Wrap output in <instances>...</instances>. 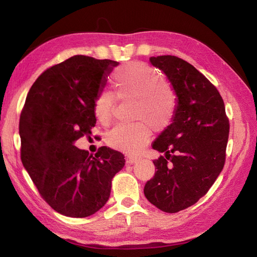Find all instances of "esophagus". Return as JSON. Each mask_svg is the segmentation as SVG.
<instances>
[{
    "label": "esophagus",
    "instance_id": "34e87169",
    "mask_svg": "<svg viewBox=\"0 0 257 257\" xmlns=\"http://www.w3.org/2000/svg\"><path fill=\"white\" fill-rule=\"evenodd\" d=\"M138 158L137 157H128L127 158V163L128 164H135V163L138 162Z\"/></svg>",
    "mask_w": 257,
    "mask_h": 257
}]
</instances>
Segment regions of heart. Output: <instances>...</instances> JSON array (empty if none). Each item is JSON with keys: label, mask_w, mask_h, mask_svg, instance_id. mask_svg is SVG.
<instances>
[{"label": "heart", "mask_w": 257, "mask_h": 257, "mask_svg": "<svg viewBox=\"0 0 257 257\" xmlns=\"http://www.w3.org/2000/svg\"><path fill=\"white\" fill-rule=\"evenodd\" d=\"M115 94L121 99H134V119L132 124L115 125L106 136V144L116 151L138 153L149 143L151 128L166 130L172 124L177 110V93L161 74L144 62H130L115 68L111 75ZM115 96L103 91L95 97L93 110L97 121L107 126L112 121Z\"/></svg>", "instance_id": "heart-1"}]
</instances>
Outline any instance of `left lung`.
<instances>
[{
    "label": "left lung",
    "instance_id": "obj_1",
    "mask_svg": "<svg viewBox=\"0 0 257 257\" xmlns=\"http://www.w3.org/2000/svg\"><path fill=\"white\" fill-rule=\"evenodd\" d=\"M177 93L174 120L152 145L164 153L145 185L146 198L164 212L197 203L211 188L225 163L229 123L219 91L188 62L175 56L151 57Z\"/></svg>",
    "mask_w": 257,
    "mask_h": 257
}]
</instances>
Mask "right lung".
<instances>
[{
  "mask_svg": "<svg viewBox=\"0 0 257 257\" xmlns=\"http://www.w3.org/2000/svg\"><path fill=\"white\" fill-rule=\"evenodd\" d=\"M118 62L75 56L45 71L31 87L20 115L21 161L46 203L85 217L102 208L124 155L100 147L94 157L75 146L92 134L95 97Z\"/></svg>",
  "mask_w": 257,
  "mask_h": 257,
  "instance_id": "add662e5",
  "label": "right lung"
}]
</instances>
